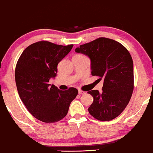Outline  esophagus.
<instances>
[{"instance_id":"esophagus-1","label":"esophagus","mask_w":153,"mask_h":153,"mask_svg":"<svg viewBox=\"0 0 153 153\" xmlns=\"http://www.w3.org/2000/svg\"><path fill=\"white\" fill-rule=\"evenodd\" d=\"M85 91H82V90H81V89H79V94H80V95H82V94H85Z\"/></svg>"}]
</instances>
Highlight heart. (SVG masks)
I'll return each instance as SVG.
<instances>
[{
  "label": "heart",
  "mask_w": 153,
  "mask_h": 153,
  "mask_svg": "<svg viewBox=\"0 0 153 153\" xmlns=\"http://www.w3.org/2000/svg\"><path fill=\"white\" fill-rule=\"evenodd\" d=\"M76 56H82V55H76Z\"/></svg>",
  "instance_id": "heart-1"
}]
</instances>
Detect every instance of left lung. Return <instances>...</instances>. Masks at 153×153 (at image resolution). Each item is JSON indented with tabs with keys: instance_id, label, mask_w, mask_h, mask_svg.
<instances>
[{
	"instance_id": "1",
	"label": "left lung",
	"mask_w": 153,
	"mask_h": 153,
	"mask_svg": "<svg viewBox=\"0 0 153 153\" xmlns=\"http://www.w3.org/2000/svg\"><path fill=\"white\" fill-rule=\"evenodd\" d=\"M75 51L91 59V75L104 79L102 92L88 91L94 98L89 114L100 121H109L126 108L134 89L133 62L130 52L113 39L100 37L80 45Z\"/></svg>"
}]
</instances>
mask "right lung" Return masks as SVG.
<instances>
[{"label":"right lung","mask_w":153,"mask_h":153,"mask_svg":"<svg viewBox=\"0 0 153 153\" xmlns=\"http://www.w3.org/2000/svg\"><path fill=\"white\" fill-rule=\"evenodd\" d=\"M73 46L38 41L25 48L16 64L15 79L20 98L28 112L44 123L62 120L78 94L76 88L62 91L48 84L56 76L58 64Z\"/></svg>","instance_id":"right-lung-1"}]
</instances>
